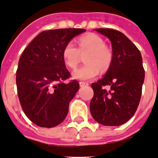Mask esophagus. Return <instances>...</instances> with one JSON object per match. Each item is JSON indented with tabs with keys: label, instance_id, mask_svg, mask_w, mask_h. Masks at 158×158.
<instances>
[{
	"label": "esophagus",
	"instance_id": "1",
	"mask_svg": "<svg viewBox=\"0 0 158 158\" xmlns=\"http://www.w3.org/2000/svg\"><path fill=\"white\" fill-rule=\"evenodd\" d=\"M79 85H80V87H84V86L89 85V83H87V82H79Z\"/></svg>",
	"mask_w": 158,
	"mask_h": 158
}]
</instances>
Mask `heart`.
<instances>
[{
	"label": "heart",
	"mask_w": 158,
	"mask_h": 158,
	"mask_svg": "<svg viewBox=\"0 0 158 158\" xmlns=\"http://www.w3.org/2000/svg\"><path fill=\"white\" fill-rule=\"evenodd\" d=\"M78 48L73 42L65 45L63 59L69 68L75 69L80 61V53L87 52L84 57L86 63L73 73V78L78 80H89L102 71H107L112 62V50L105 46L102 38L95 34L80 37L77 42Z\"/></svg>",
	"instance_id": "1"
}]
</instances>
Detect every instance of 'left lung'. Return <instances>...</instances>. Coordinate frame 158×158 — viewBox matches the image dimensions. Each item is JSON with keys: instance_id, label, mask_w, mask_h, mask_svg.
<instances>
[{"instance_id": "1", "label": "left lung", "mask_w": 158, "mask_h": 158, "mask_svg": "<svg viewBox=\"0 0 158 158\" xmlns=\"http://www.w3.org/2000/svg\"><path fill=\"white\" fill-rule=\"evenodd\" d=\"M95 30L111 41L112 62L105 76L91 83L94 95L90 111L99 124L119 126L130 120L138 108L144 79L142 57L121 32L103 28ZM105 85L110 86L109 90Z\"/></svg>"}]
</instances>
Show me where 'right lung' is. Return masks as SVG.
<instances>
[{
    "label": "right lung",
    "instance_id": "add662e5",
    "mask_svg": "<svg viewBox=\"0 0 158 158\" xmlns=\"http://www.w3.org/2000/svg\"><path fill=\"white\" fill-rule=\"evenodd\" d=\"M86 30L59 29L42 31L20 57L16 75L19 101L34 124L53 128L64 120L69 104L79 88L72 80L63 59V50L75 36Z\"/></svg>",
    "mask_w": 158,
    "mask_h": 158
}]
</instances>
